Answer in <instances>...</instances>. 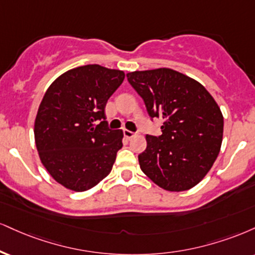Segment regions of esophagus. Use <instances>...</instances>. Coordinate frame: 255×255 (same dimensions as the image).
<instances>
[{"mask_svg": "<svg viewBox=\"0 0 255 255\" xmlns=\"http://www.w3.org/2000/svg\"><path fill=\"white\" fill-rule=\"evenodd\" d=\"M124 135L126 137H128V139H130V137H133L134 135H135V133L131 130H128V129H124Z\"/></svg>", "mask_w": 255, "mask_h": 255, "instance_id": "obj_1", "label": "esophagus"}]
</instances>
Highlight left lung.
<instances>
[{"label":"left lung","mask_w":255,"mask_h":255,"mask_svg":"<svg viewBox=\"0 0 255 255\" xmlns=\"http://www.w3.org/2000/svg\"><path fill=\"white\" fill-rule=\"evenodd\" d=\"M128 83L153 120H164L160 135H147L139 154L142 172L168 191L191 189L219 155L223 116L213 96L195 79L171 69L135 71Z\"/></svg>","instance_id":"1"}]
</instances>
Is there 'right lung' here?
Masks as SVG:
<instances>
[{
    "label": "right lung",
    "instance_id": "obj_1",
    "mask_svg": "<svg viewBox=\"0 0 255 255\" xmlns=\"http://www.w3.org/2000/svg\"><path fill=\"white\" fill-rule=\"evenodd\" d=\"M124 79L120 70L90 64L63 73L46 91L34 125L36 148L65 188L85 191L112 171L124 133L109 128L106 106Z\"/></svg>",
    "mask_w": 255,
    "mask_h": 255
}]
</instances>
